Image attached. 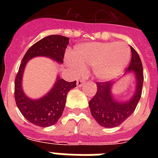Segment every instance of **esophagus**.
Segmentation results:
<instances>
[{"instance_id":"obj_1","label":"esophagus","mask_w":158,"mask_h":158,"mask_svg":"<svg viewBox=\"0 0 158 158\" xmlns=\"http://www.w3.org/2000/svg\"><path fill=\"white\" fill-rule=\"evenodd\" d=\"M85 82H86V80H84V79H79V80L77 81V86L81 87Z\"/></svg>"}]
</instances>
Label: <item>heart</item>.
I'll return each instance as SVG.
<instances>
[{"label":"heart","instance_id":"b5f03b06","mask_svg":"<svg viewBox=\"0 0 158 158\" xmlns=\"http://www.w3.org/2000/svg\"><path fill=\"white\" fill-rule=\"evenodd\" d=\"M130 56V49L125 43H89L78 46L68 59L70 66L78 71L94 67V74L99 80L115 79L123 71Z\"/></svg>","mask_w":158,"mask_h":158}]
</instances>
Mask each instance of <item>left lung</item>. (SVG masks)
I'll return each mask as SVG.
<instances>
[{
    "mask_svg": "<svg viewBox=\"0 0 158 158\" xmlns=\"http://www.w3.org/2000/svg\"><path fill=\"white\" fill-rule=\"evenodd\" d=\"M131 49V61L126 72H134L136 78L135 94L126 102L116 101L111 95V87L114 82H97L96 94L89 102L92 115L99 125L105 128L116 127L121 125L132 115L141 98L143 84V70L142 61L136 51Z\"/></svg>",
    "mask_w": 158,
    "mask_h": 158,
    "instance_id": "1",
    "label": "left lung"
}]
</instances>
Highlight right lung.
Wrapping results in <instances>:
<instances>
[{
	"mask_svg": "<svg viewBox=\"0 0 158 158\" xmlns=\"http://www.w3.org/2000/svg\"><path fill=\"white\" fill-rule=\"evenodd\" d=\"M69 38L61 35H50L34 43L23 56L15 80V99L21 114L32 124L40 127L55 125L64 110L68 92L76 87V81L67 82L57 78L49 93L42 98L33 100L23 94L21 83L27 62L36 56H47L63 63Z\"/></svg>",
	"mask_w": 158,
	"mask_h": 158,
	"instance_id": "add662e5",
	"label": "right lung"
}]
</instances>
